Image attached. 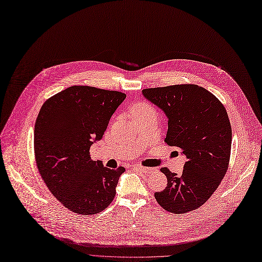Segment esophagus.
<instances>
[{"label":"esophagus","instance_id":"esophagus-1","mask_svg":"<svg viewBox=\"0 0 262 262\" xmlns=\"http://www.w3.org/2000/svg\"><path fill=\"white\" fill-rule=\"evenodd\" d=\"M133 169H134V170H137V171L144 172V173H150V172H153L154 170H155L154 168L142 167V166H139V165H135V166H133Z\"/></svg>","mask_w":262,"mask_h":262}]
</instances>
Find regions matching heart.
<instances>
[{"label": "heart", "instance_id": "b5f03b06", "mask_svg": "<svg viewBox=\"0 0 262 262\" xmlns=\"http://www.w3.org/2000/svg\"><path fill=\"white\" fill-rule=\"evenodd\" d=\"M141 113H154V115H156V110L149 104L140 103L136 106V108L134 110V116L141 115Z\"/></svg>", "mask_w": 262, "mask_h": 262}]
</instances>
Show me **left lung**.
Here are the masks:
<instances>
[{
    "label": "left lung",
    "mask_w": 262,
    "mask_h": 262,
    "mask_svg": "<svg viewBox=\"0 0 262 262\" xmlns=\"http://www.w3.org/2000/svg\"><path fill=\"white\" fill-rule=\"evenodd\" d=\"M168 119L165 142L185 155L181 176L166 167L167 187L154 194L166 211L182 214L201 207L219 187L229 165L232 133L227 111L207 89L177 84L142 90Z\"/></svg>",
    "instance_id": "8db88e82"
}]
</instances>
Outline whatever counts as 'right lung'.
Listing matches in <instances>:
<instances>
[{
	"mask_svg": "<svg viewBox=\"0 0 262 262\" xmlns=\"http://www.w3.org/2000/svg\"><path fill=\"white\" fill-rule=\"evenodd\" d=\"M125 97L117 91L73 85L40 108L34 128L38 171L52 195L74 213L97 214L116 196L125 169L92 161L90 147L103 138Z\"/></svg>",
	"mask_w": 262,
	"mask_h": 262,
	"instance_id": "right-lung-1",
	"label": "right lung"
}]
</instances>
